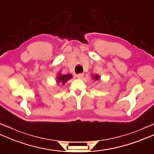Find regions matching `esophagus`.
I'll use <instances>...</instances> for the list:
<instances>
[{
	"mask_svg": "<svg viewBox=\"0 0 154 154\" xmlns=\"http://www.w3.org/2000/svg\"><path fill=\"white\" fill-rule=\"evenodd\" d=\"M83 76H84L83 73H79V74L77 75V77L78 78V79H82Z\"/></svg>",
	"mask_w": 154,
	"mask_h": 154,
	"instance_id": "1",
	"label": "esophagus"
}]
</instances>
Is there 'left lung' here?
Returning a JSON list of instances; mask_svg holds the SVG:
<instances>
[{
    "label": "left lung",
    "instance_id": "8db88e82",
    "mask_svg": "<svg viewBox=\"0 0 154 154\" xmlns=\"http://www.w3.org/2000/svg\"><path fill=\"white\" fill-rule=\"evenodd\" d=\"M94 79H95V80H98V79H99L100 78H99V76L98 75H94Z\"/></svg>",
    "mask_w": 154,
    "mask_h": 154
}]
</instances>
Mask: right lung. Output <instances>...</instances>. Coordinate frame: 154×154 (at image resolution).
Instances as JSON below:
<instances>
[{"instance_id":"add662e5","label":"right lung","mask_w":154,"mask_h":154,"mask_svg":"<svg viewBox=\"0 0 154 154\" xmlns=\"http://www.w3.org/2000/svg\"><path fill=\"white\" fill-rule=\"evenodd\" d=\"M71 78H72V75L71 74H67V75H61L59 74L57 77V82L58 83H61L62 84H64L65 82H67L68 80H69Z\"/></svg>"}]
</instances>
